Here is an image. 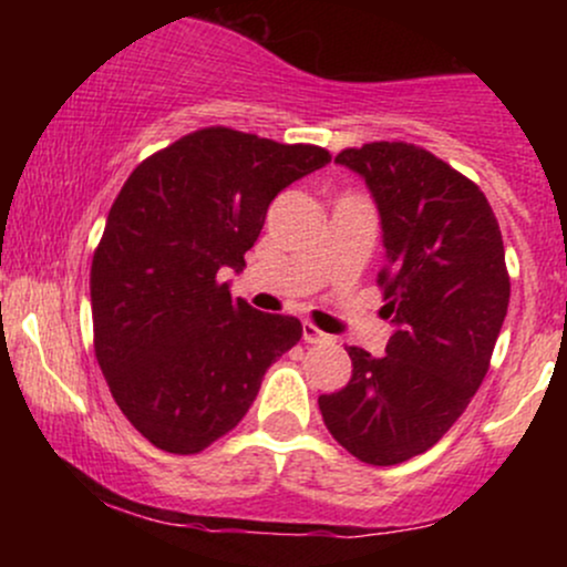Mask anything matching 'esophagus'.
<instances>
[{
	"label": "esophagus",
	"mask_w": 567,
	"mask_h": 567,
	"mask_svg": "<svg viewBox=\"0 0 567 567\" xmlns=\"http://www.w3.org/2000/svg\"><path fill=\"white\" fill-rule=\"evenodd\" d=\"M303 341L306 343H324V341H330V336L322 333V330L317 328V324L303 322Z\"/></svg>",
	"instance_id": "esophagus-1"
}]
</instances>
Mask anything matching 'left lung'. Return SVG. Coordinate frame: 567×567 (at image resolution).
<instances>
[{"label": "left lung", "mask_w": 567, "mask_h": 567, "mask_svg": "<svg viewBox=\"0 0 567 567\" xmlns=\"http://www.w3.org/2000/svg\"><path fill=\"white\" fill-rule=\"evenodd\" d=\"M381 216L386 354L349 347L351 379L322 394L324 426L354 458L394 466L437 445L491 365L509 306L504 239L485 194L426 148H343Z\"/></svg>", "instance_id": "1"}]
</instances>
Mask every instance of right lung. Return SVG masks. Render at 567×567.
<instances>
[{"label":"right lung","instance_id":"add662e5","mask_svg":"<svg viewBox=\"0 0 567 567\" xmlns=\"http://www.w3.org/2000/svg\"><path fill=\"white\" fill-rule=\"evenodd\" d=\"M330 154L205 127L143 159L116 194L90 269L95 357L127 421L165 453L205 451L243 421L264 373L301 341L218 271H243L271 199Z\"/></svg>","mask_w":567,"mask_h":567}]
</instances>
